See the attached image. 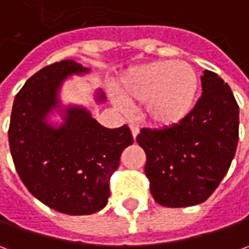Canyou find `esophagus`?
Returning a JSON list of instances; mask_svg holds the SVG:
<instances>
[{"label": "esophagus", "mask_w": 249, "mask_h": 249, "mask_svg": "<svg viewBox=\"0 0 249 249\" xmlns=\"http://www.w3.org/2000/svg\"><path fill=\"white\" fill-rule=\"evenodd\" d=\"M130 130H131V134H133V137L136 139L137 137V134L140 133V127L136 124V123H131L130 124Z\"/></svg>", "instance_id": "1"}]
</instances>
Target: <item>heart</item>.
<instances>
[{
    "label": "heart",
    "mask_w": 249,
    "mask_h": 249,
    "mask_svg": "<svg viewBox=\"0 0 249 249\" xmlns=\"http://www.w3.org/2000/svg\"><path fill=\"white\" fill-rule=\"evenodd\" d=\"M198 91V74L183 61H155L136 66L122 79L118 92L126 104L144 102V115L159 126L184 119Z\"/></svg>",
    "instance_id": "1"
}]
</instances>
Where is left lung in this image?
I'll return each instance as SVG.
<instances>
[{
    "label": "left lung",
    "instance_id": "8db88e82",
    "mask_svg": "<svg viewBox=\"0 0 249 249\" xmlns=\"http://www.w3.org/2000/svg\"><path fill=\"white\" fill-rule=\"evenodd\" d=\"M202 95L184 119L163 129H141L145 175L159 205L184 208L206 201L220 184L238 144V104L216 73L201 76Z\"/></svg>",
    "mask_w": 249,
    "mask_h": 249
}]
</instances>
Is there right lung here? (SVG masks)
Wrapping results in <instances>:
<instances>
[{"mask_svg": "<svg viewBox=\"0 0 249 249\" xmlns=\"http://www.w3.org/2000/svg\"><path fill=\"white\" fill-rule=\"evenodd\" d=\"M87 71L63 59L34 73L15 97L8 130L15 169L26 188L66 215H91L107 205L110 176L122 151L133 144L127 124L107 129L83 108H66L58 129L45 123L59 102L63 79ZM98 100H105L102 94Z\"/></svg>", "mask_w": 249, "mask_h": 249, "instance_id": "right-lung-1", "label": "right lung"}]
</instances>
